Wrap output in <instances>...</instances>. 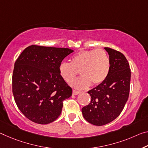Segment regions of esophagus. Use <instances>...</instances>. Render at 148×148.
<instances>
[{
    "label": "esophagus",
    "mask_w": 148,
    "mask_h": 148,
    "mask_svg": "<svg viewBox=\"0 0 148 148\" xmlns=\"http://www.w3.org/2000/svg\"><path fill=\"white\" fill-rule=\"evenodd\" d=\"M79 93V91H76V90H73V91H72V94H73L74 95H78Z\"/></svg>",
    "instance_id": "esophagus-1"
}]
</instances>
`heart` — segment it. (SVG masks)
<instances>
[{
	"instance_id": "1",
	"label": "heart",
	"mask_w": 148,
	"mask_h": 148,
	"mask_svg": "<svg viewBox=\"0 0 148 148\" xmlns=\"http://www.w3.org/2000/svg\"><path fill=\"white\" fill-rule=\"evenodd\" d=\"M111 69V61L106 51L103 49L81 51L71 58V62H62L58 66L60 76L70 84L77 75L80 79L72 83L77 89H86L91 85L97 86L107 79Z\"/></svg>"
}]
</instances>
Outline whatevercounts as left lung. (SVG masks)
Segmentation results:
<instances>
[{
    "instance_id": "obj_1",
    "label": "left lung",
    "mask_w": 148,
    "mask_h": 148,
    "mask_svg": "<svg viewBox=\"0 0 148 148\" xmlns=\"http://www.w3.org/2000/svg\"><path fill=\"white\" fill-rule=\"evenodd\" d=\"M109 55L111 69L107 79L88 91L90 104L82 109L83 116L95 126H103L117 118L127 101L131 72L125 55L119 51L105 47Z\"/></svg>"
}]
</instances>
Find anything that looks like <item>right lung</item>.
<instances>
[{
    "label": "right lung",
    "mask_w": 148,
    "mask_h": 148,
    "mask_svg": "<svg viewBox=\"0 0 148 148\" xmlns=\"http://www.w3.org/2000/svg\"><path fill=\"white\" fill-rule=\"evenodd\" d=\"M72 52L69 48L31 45L17 58L12 93L18 109L29 120L46 125L60 116L63 101L72 90L60 76L58 66Z\"/></svg>",
    "instance_id": "obj_1"
}]
</instances>
